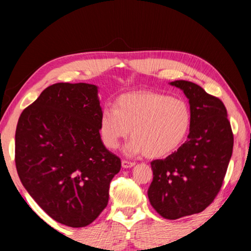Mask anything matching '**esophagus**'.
<instances>
[{"mask_svg": "<svg viewBox=\"0 0 251 251\" xmlns=\"http://www.w3.org/2000/svg\"><path fill=\"white\" fill-rule=\"evenodd\" d=\"M134 165H135V163H133V161L125 160V159L122 160V166H123V168H130V167H133Z\"/></svg>", "mask_w": 251, "mask_h": 251, "instance_id": "34e87169", "label": "esophagus"}]
</instances>
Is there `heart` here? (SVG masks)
Returning <instances> with one entry per match:
<instances>
[{"instance_id":"heart-1","label":"heart","mask_w":251,"mask_h":251,"mask_svg":"<svg viewBox=\"0 0 251 251\" xmlns=\"http://www.w3.org/2000/svg\"><path fill=\"white\" fill-rule=\"evenodd\" d=\"M192 125V113L184 100L152 92L126 93L118 96L114 108H105L100 117V135L104 145L116 150L129 134L127 155L145 152L161 158L175 151L185 141Z\"/></svg>"}]
</instances>
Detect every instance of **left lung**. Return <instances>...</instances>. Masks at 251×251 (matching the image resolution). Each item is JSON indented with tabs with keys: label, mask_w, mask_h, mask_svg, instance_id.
<instances>
[{
	"label": "left lung",
	"mask_w": 251,
	"mask_h": 251,
	"mask_svg": "<svg viewBox=\"0 0 251 251\" xmlns=\"http://www.w3.org/2000/svg\"><path fill=\"white\" fill-rule=\"evenodd\" d=\"M189 100L192 125L187 141L165 159L152 160L148 199L161 217L198 214L214 201L232 155L227 109L217 97L188 80L169 83Z\"/></svg>",
	"instance_id": "1"
}]
</instances>
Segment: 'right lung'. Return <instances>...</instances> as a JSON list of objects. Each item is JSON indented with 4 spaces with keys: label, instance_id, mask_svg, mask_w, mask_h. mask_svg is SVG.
I'll return each instance as SVG.
<instances>
[{
    "label": "right lung",
    "instance_id": "obj_1",
    "mask_svg": "<svg viewBox=\"0 0 251 251\" xmlns=\"http://www.w3.org/2000/svg\"><path fill=\"white\" fill-rule=\"evenodd\" d=\"M99 87L56 83L25 108L15 131V165L24 188L65 226L92 224L108 202L121 159L100 135Z\"/></svg>",
    "mask_w": 251,
    "mask_h": 251
}]
</instances>
